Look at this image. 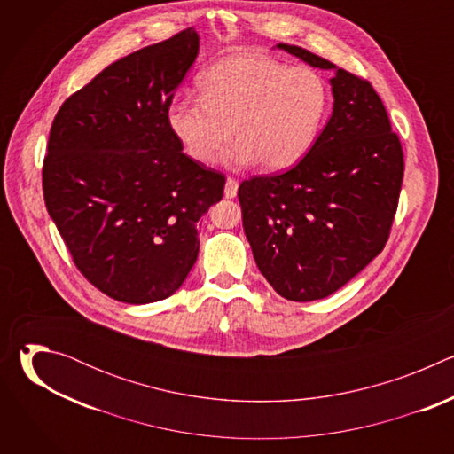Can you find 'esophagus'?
Segmentation results:
<instances>
[{
  "label": "esophagus",
  "instance_id": "obj_1",
  "mask_svg": "<svg viewBox=\"0 0 454 454\" xmlns=\"http://www.w3.org/2000/svg\"><path fill=\"white\" fill-rule=\"evenodd\" d=\"M237 190H239V181L233 177L226 179V186H224V196L228 200H233L237 196Z\"/></svg>",
  "mask_w": 454,
  "mask_h": 454
}]
</instances>
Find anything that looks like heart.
I'll return each instance as SVG.
<instances>
[{"label": "heart", "instance_id": "b5f03b06", "mask_svg": "<svg viewBox=\"0 0 454 454\" xmlns=\"http://www.w3.org/2000/svg\"><path fill=\"white\" fill-rule=\"evenodd\" d=\"M200 98H174L167 123L192 160L224 154L233 167L275 172L298 163L316 142L329 91L310 68H287L270 57L235 55L210 67L198 82Z\"/></svg>", "mask_w": 454, "mask_h": 454}]
</instances>
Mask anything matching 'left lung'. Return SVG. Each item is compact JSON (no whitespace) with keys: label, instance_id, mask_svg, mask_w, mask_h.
Returning <instances> with one entry per match:
<instances>
[{"label":"left lung","instance_id":"left-lung-1","mask_svg":"<svg viewBox=\"0 0 454 454\" xmlns=\"http://www.w3.org/2000/svg\"><path fill=\"white\" fill-rule=\"evenodd\" d=\"M336 70L334 109L310 151L282 174L239 186L254 262L291 301L327 298L361 273L390 237L404 176L397 133L372 84L305 48L278 44Z\"/></svg>","mask_w":454,"mask_h":454}]
</instances>
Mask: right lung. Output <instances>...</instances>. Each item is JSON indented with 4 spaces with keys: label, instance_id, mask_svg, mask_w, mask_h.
<instances>
[{
    "label": "right lung",
    "instance_id": "add662e5",
    "mask_svg": "<svg viewBox=\"0 0 454 454\" xmlns=\"http://www.w3.org/2000/svg\"><path fill=\"white\" fill-rule=\"evenodd\" d=\"M184 28L109 64L57 111L43 161L44 205L74 264L123 303L174 294L198 261V223L224 174L188 158L167 107L198 57Z\"/></svg>",
    "mask_w": 454,
    "mask_h": 454
}]
</instances>
